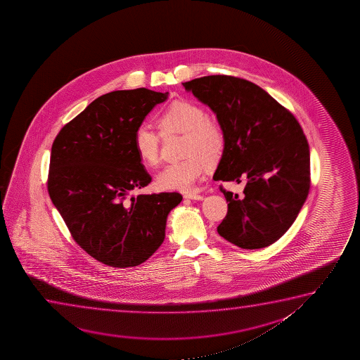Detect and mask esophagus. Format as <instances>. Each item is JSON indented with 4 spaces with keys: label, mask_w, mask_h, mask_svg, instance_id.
<instances>
[{
    "label": "esophagus",
    "mask_w": 360,
    "mask_h": 360,
    "mask_svg": "<svg viewBox=\"0 0 360 360\" xmlns=\"http://www.w3.org/2000/svg\"><path fill=\"white\" fill-rule=\"evenodd\" d=\"M184 198L186 199H192V200H202V195L200 194H197V193H187V194H184Z\"/></svg>",
    "instance_id": "obj_1"
}]
</instances>
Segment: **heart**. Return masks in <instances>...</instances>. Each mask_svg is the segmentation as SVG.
<instances>
[{
  "label": "heart",
  "instance_id": "heart-1",
  "mask_svg": "<svg viewBox=\"0 0 360 360\" xmlns=\"http://www.w3.org/2000/svg\"><path fill=\"white\" fill-rule=\"evenodd\" d=\"M160 133L183 134L182 161L171 163L156 177V186L166 191L189 192L195 187L207 165L217 163L225 148V135L217 120L207 117L198 104L178 99L167 104L156 117ZM134 151L148 167L160 161V138L148 125H139L133 138Z\"/></svg>",
  "mask_w": 360,
  "mask_h": 360
}]
</instances>
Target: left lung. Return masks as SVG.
Masks as SVG:
<instances>
[{
    "label": "left lung",
    "instance_id": "8db88e82",
    "mask_svg": "<svg viewBox=\"0 0 360 360\" xmlns=\"http://www.w3.org/2000/svg\"><path fill=\"white\" fill-rule=\"evenodd\" d=\"M183 86L217 114L225 135L212 178L247 181L241 195L220 188L229 204L219 235L245 250L269 246L295 221L310 189V148L300 124L247 79L212 75Z\"/></svg>",
    "mask_w": 360,
    "mask_h": 360
}]
</instances>
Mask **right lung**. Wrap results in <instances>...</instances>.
Segmentation results:
<instances>
[{
  "label": "right lung",
  "instance_id": "right-lung-1",
  "mask_svg": "<svg viewBox=\"0 0 360 360\" xmlns=\"http://www.w3.org/2000/svg\"><path fill=\"white\" fill-rule=\"evenodd\" d=\"M168 92L124 89L103 94L66 124L50 155L48 192L71 236L94 259L136 266L165 240L179 193L129 194L151 182L134 151L135 129Z\"/></svg>",
  "mask_w": 360,
  "mask_h": 360
}]
</instances>
